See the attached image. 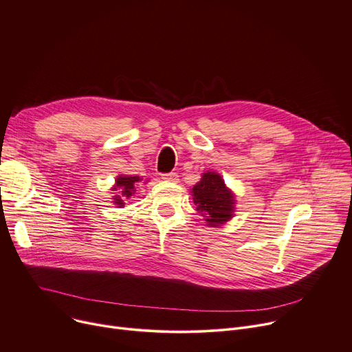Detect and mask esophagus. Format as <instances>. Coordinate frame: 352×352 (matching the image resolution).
I'll use <instances>...</instances> for the list:
<instances>
[{
    "instance_id": "esophagus-1",
    "label": "esophagus",
    "mask_w": 352,
    "mask_h": 352,
    "mask_svg": "<svg viewBox=\"0 0 352 352\" xmlns=\"http://www.w3.org/2000/svg\"><path fill=\"white\" fill-rule=\"evenodd\" d=\"M177 177H179V176H177V173H175V172L162 175V179H163V180H166V182H177V180H179Z\"/></svg>"
}]
</instances>
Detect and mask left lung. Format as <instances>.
Listing matches in <instances>:
<instances>
[{"label": "left lung", "mask_w": 352, "mask_h": 352, "mask_svg": "<svg viewBox=\"0 0 352 352\" xmlns=\"http://www.w3.org/2000/svg\"><path fill=\"white\" fill-rule=\"evenodd\" d=\"M196 210L209 223L219 226L232 219L234 212V196L226 188L224 180L214 172L204 173L192 190Z\"/></svg>", "instance_id": "1"}]
</instances>
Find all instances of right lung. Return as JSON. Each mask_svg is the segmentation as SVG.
<instances>
[{
	"instance_id": "add662e5",
	"label": "right lung",
	"mask_w": 352,
	"mask_h": 352,
	"mask_svg": "<svg viewBox=\"0 0 352 352\" xmlns=\"http://www.w3.org/2000/svg\"><path fill=\"white\" fill-rule=\"evenodd\" d=\"M140 180L139 176H119L116 179V186L113 188V190L118 193L113 197V203L118 204V208H122L123 204H125V200L131 199L135 192L136 188L135 184Z\"/></svg>"
}]
</instances>
